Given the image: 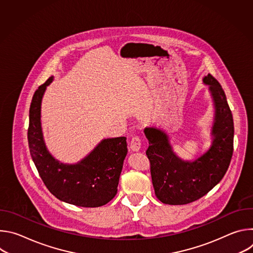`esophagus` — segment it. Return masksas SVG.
Instances as JSON below:
<instances>
[{
    "instance_id": "1",
    "label": "esophagus",
    "mask_w": 253,
    "mask_h": 253,
    "mask_svg": "<svg viewBox=\"0 0 253 253\" xmlns=\"http://www.w3.org/2000/svg\"><path fill=\"white\" fill-rule=\"evenodd\" d=\"M141 148V139L139 138V136H134L132 137L131 141H130V149L131 151L137 152L139 151Z\"/></svg>"
}]
</instances>
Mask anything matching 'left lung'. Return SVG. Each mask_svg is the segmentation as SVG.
<instances>
[{
    "label": "left lung",
    "mask_w": 253,
    "mask_h": 253,
    "mask_svg": "<svg viewBox=\"0 0 253 253\" xmlns=\"http://www.w3.org/2000/svg\"><path fill=\"white\" fill-rule=\"evenodd\" d=\"M203 82L209 85L215 107L213 141L206 153L194 161L181 160L173 152L165 132L153 127L144 130L149 142L146 155L155 195L165 204H188L207 194L220 182L232 158L234 125L225 93L210 74Z\"/></svg>",
    "instance_id": "obj_1"
}]
</instances>
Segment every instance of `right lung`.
I'll return each mask as SVG.
<instances>
[{"label":"right lung","instance_id":"1","mask_svg":"<svg viewBox=\"0 0 253 253\" xmlns=\"http://www.w3.org/2000/svg\"><path fill=\"white\" fill-rule=\"evenodd\" d=\"M50 77L36 90L29 114L28 142L32 159L49 191L58 199L81 207H99L117 193L123 161L127 154L126 137L104 139L82 161L60 163L47 150L41 128V102Z\"/></svg>","mask_w":253,"mask_h":253}]
</instances>
